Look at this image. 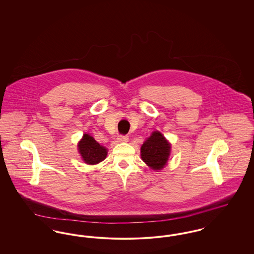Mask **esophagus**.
<instances>
[{"label": "esophagus", "instance_id": "1", "mask_svg": "<svg viewBox=\"0 0 254 254\" xmlns=\"http://www.w3.org/2000/svg\"><path fill=\"white\" fill-rule=\"evenodd\" d=\"M118 142L120 143H126L128 141V136L127 135H119L118 138H117Z\"/></svg>", "mask_w": 254, "mask_h": 254}]
</instances>
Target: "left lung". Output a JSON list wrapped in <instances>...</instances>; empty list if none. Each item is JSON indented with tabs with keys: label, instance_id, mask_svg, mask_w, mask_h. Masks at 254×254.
I'll return each instance as SVG.
<instances>
[{
	"label": "left lung",
	"instance_id": "1",
	"mask_svg": "<svg viewBox=\"0 0 254 254\" xmlns=\"http://www.w3.org/2000/svg\"><path fill=\"white\" fill-rule=\"evenodd\" d=\"M170 145L165 137L154 131L141 146V157L151 169H162L169 160Z\"/></svg>",
	"mask_w": 254,
	"mask_h": 254
}]
</instances>
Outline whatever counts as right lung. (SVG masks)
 Here are the masks:
<instances>
[{
    "label": "right lung",
    "mask_w": 254,
    "mask_h": 254,
    "mask_svg": "<svg viewBox=\"0 0 254 254\" xmlns=\"http://www.w3.org/2000/svg\"><path fill=\"white\" fill-rule=\"evenodd\" d=\"M79 152L82 155L83 160L88 165H95L107 157V148L98 144L88 134H85L83 139L80 141L79 145Z\"/></svg>",
    "instance_id": "obj_1"
}]
</instances>
